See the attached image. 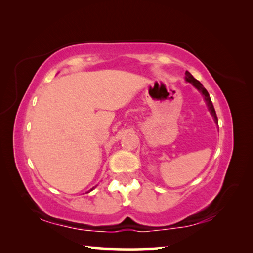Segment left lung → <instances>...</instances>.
<instances>
[{"instance_id": "obj_1", "label": "left lung", "mask_w": 253, "mask_h": 253, "mask_svg": "<svg viewBox=\"0 0 253 253\" xmlns=\"http://www.w3.org/2000/svg\"><path fill=\"white\" fill-rule=\"evenodd\" d=\"M185 80L187 81V83H191L192 84L194 85V87H195L196 89H198V90H199L201 93H202L203 97H204V99H205V101H207V104H208L210 113H211V115L214 117V119H215V122H217V117H216L215 109H214L213 104H212V101H211V98H210V95H209V92L207 91V89H205V88L203 87V84H201L199 80H196V79L194 78V77L192 76L188 71L185 72Z\"/></svg>"}]
</instances>
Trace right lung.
Wrapping results in <instances>:
<instances>
[{
    "instance_id": "right-lung-1",
    "label": "right lung",
    "mask_w": 253,
    "mask_h": 253,
    "mask_svg": "<svg viewBox=\"0 0 253 253\" xmlns=\"http://www.w3.org/2000/svg\"><path fill=\"white\" fill-rule=\"evenodd\" d=\"M90 191H92V188H91V190H90Z\"/></svg>"
}]
</instances>
